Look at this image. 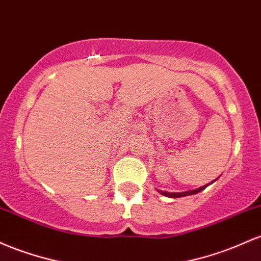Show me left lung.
Instances as JSON below:
<instances>
[{
  "label": "left lung",
  "instance_id": "obj_1",
  "mask_svg": "<svg viewBox=\"0 0 261 261\" xmlns=\"http://www.w3.org/2000/svg\"><path fill=\"white\" fill-rule=\"evenodd\" d=\"M216 181V180H215ZM210 185V184H208ZM208 185H204L202 187H198V189L196 190H191V191H185V192H166V191H160V190H158V191L160 192V194L166 196V197H171V198H176V197H185V196H190V195H195V194H198V192H201L202 190L206 189Z\"/></svg>",
  "mask_w": 261,
  "mask_h": 261
}]
</instances>
